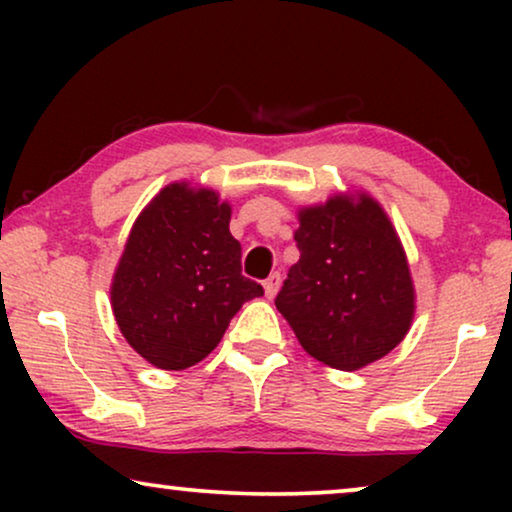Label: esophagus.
<instances>
[{
  "instance_id": "obj_1",
  "label": "esophagus",
  "mask_w": 512,
  "mask_h": 512,
  "mask_svg": "<svg viewBox=\"0 0 512 512\" xmlns=\"http://www.w3.org/2000/svg\"><path fill=\"white\" fill-rule=\"evenodd\" d=\"M279 284H282V275H279V272H272V275L263 282L265 296H268V298H275V293H277V289H279Z\"/></svg>"
}]
</instances>
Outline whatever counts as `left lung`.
Wrapping results in <instances>:
<instances>
[{
	"instance_id": "left-lung-1",
	"label": "left lung",
	"mask_w": 512,
	"mask_h": 512,
	"mask_svg": "<svg viewBox=\"0 0 512 512\" xmlns=\"http://www.w3.org/2000/svg\"><path fill=\"white\" fill-rule=\"evenodd\" d=\"M291 265L275 305L314 359L359 370L410 331L415 289L389 216L366 193L303 207Z\"/></svg>"
}]
</instances>
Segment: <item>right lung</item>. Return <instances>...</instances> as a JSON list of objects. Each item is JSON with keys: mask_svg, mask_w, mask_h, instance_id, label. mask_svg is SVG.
Returning <instances> with one entry per match:
<instances>
[{"mask_svg": "<svg viewBox=\"0 0 512 512\" xmlns=\"http://www.w3.org/2000/svg\"><path fill=\"white\" fill-rule=\"evenodd\" d=\"M230 205L212 188L170 184L137 216L111 282L123 338L163 370H184L219 345L263 286L242 275Z\"/></svg>", "mask_w": 512, "mask_h": 512, "instance_id": "right-lung-1", "label": "right lung"}]
</instances>
